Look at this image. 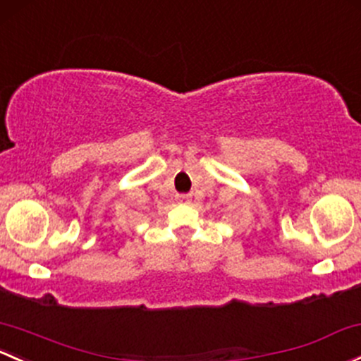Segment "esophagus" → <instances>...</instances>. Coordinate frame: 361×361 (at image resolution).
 <instances>
[{"instance_id":"34e87169","label":"esophagus","mask_w":361,"mask_h":361,"mask_svg":"<svg viewBox=\"0 0 361 361\" xmlns=\"http://www.w3.org/2000/svg\"><path fill=\"white\" fill-rule=\"evenodd\" d=\"M176 200L181 204H190L192 202V195L190 193H180V195H176Z\"/></svg>"}]
</instances>
